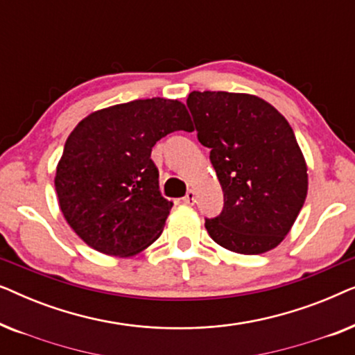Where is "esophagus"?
<instances>
[{"label":"esophagus","mask_w":355,"mask_h":355,"mask_svg":"<svg viewBox=\"0 0 355 355\" xmlns=\"http://www.w3.org/2000/svg\"><path fill=\"white\" fill-rule=\"evenodd\" d=\"M182 202L187 203V205H193V203H196V193H193V191H189L186 196L182 197Z\"/></svg>","instance_id":"1"}]
</instances>
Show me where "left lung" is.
Wrapping results in <instances>:
<instances>
[{
	"label": "left lung",
	"mask_w": 355,
	"mask_h": 355,
	"mask_svg": "<svg viewBox=\"0 0 355 355\" xmlns=\"http://www.w3.org/2000/svg\"><path fill=\"white\" fill-rule=\"evenodd\" d=\"M187 108L225 193L220 215L205 220L208 234L237 254L275 249L307 197V164L293 128L255 95L192 92Z\"/></svg>",
	"instance_id": "1"
}]
</instances>
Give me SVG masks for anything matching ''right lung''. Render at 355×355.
<instances>
[{
  "label": "right lung",
  "instance_id": "1",
  "mask_svg": "<svg viewBox=\"0 0 355 355\" xmlns=\"http://www.w3.org/2000/svg\"><path fill=\"white\" fill-rule=\"evenodd\" d=\"M174 130H192L178 100L114 105L82 119L66 140L55 187L77 236L101 254L129 257L162 234L173 202L162 196L153 145Z\"/></svg>",
  "mask_w": 355,
  "mask_h": 355
}]
</instances>
